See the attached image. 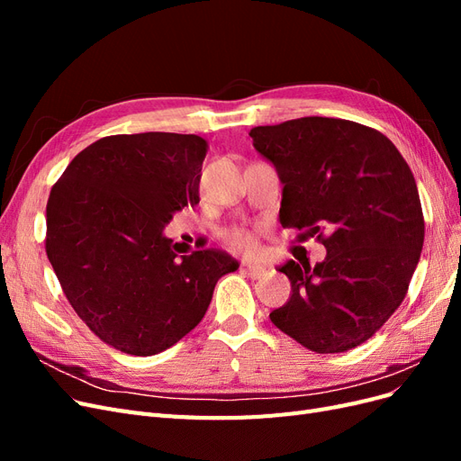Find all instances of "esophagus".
Wrapping results in <instances>:
<instances>
[{"label": "esophagus", "mask_w": 461, "mask_h": 461, "mask_svg": "<svg viewBox=\"0 0 461 461\" xmlns=\"http://www.w3.org/2000/svg\"><path fill=\"white\" fill-rule=\"evenodd\" d=\"M244 271L248 276H252V278H261L265 275V267H261V265H254V263H244Z\"/></svg>", "instance_id": "obj_1"}]
</instances>
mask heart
<instances>
[{"instance_id": "b5f03b06", "label": "heart", "mask_w": 461, "mask_h": 461, "mask_svg": "<svg viewBox=\"0 0 461 461\" xmlns=\"http://www.w3.org/2000/svg\"><path fill=\"white\" fill-rule=\"evenodd\" d=\"M222 240L225 244L234 249V252H240L246 256H256L259 252V242H258V236L256 232L242 229V227H234L225 230L222 234Z\"/></svg>"}]
</instances>
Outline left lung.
<instances>
[{"label":"left lung","instance_id":"8db88e82","mask_svg":"<svg viewBox=\"0 0 461 461\" xmlns=\"http://www.w3.org/2000/svg\"><path fill=\"white\" fill-rule=\"evenodd\" d=\"M281 176L278 219L308 230L327 258L286 261L290 300L271 321L317 354L364 344L408 294L421 256L425 219L410 165L366 124L302 117L249 131Z\"/></svg>","mask_w":461,"mask_h":461}]
</instances>
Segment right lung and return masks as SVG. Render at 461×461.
<instances>
[{"instance_id": "obj_1", "label": "right lung", "mask_w": 461, "mask_h": 461, "mask_svg": "<svg viewBox=\"0 0 461 461\" xmlns=\"http://www.w3.org/2000/svg\"><path fill=\"white\" fill-rule=\"evenodd\" d=\"M207 142L196 134L105 136L50 192L46 254L68 303L107 346L153 356L203 319L219 278L239 269L221 249L173 252L163 227L200 202Z\"/></svg>"}]
</instances>
